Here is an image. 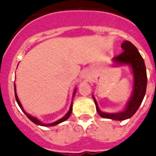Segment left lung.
<instances>
[{
    "label": "left lung",
    "mask_w": 156,
    "mask_h": 156,
    "mask_svg": "<svg viewBox=\"0 0 156 156\" xmlns=\"http://www.w3.org/2000/svg\"><path fill=\"white\" fill-rule=\"evenodd\" d=\"M123 51L112 58L115 66L129 65L133 75V90L123 111L115 113H106L98 108V103L93 96L96 109L99 115L105 119L113 120H125L133 116L137 111L144 99L147 87V73L143 58L134 45L128 41L121 44Z\"/></svg>",
    "instance_id": "8db88e82"
}]
</instances>
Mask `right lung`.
<instances>
[{
    "instance_id": "obj_1",
    "label": "right lung",
    "mask_w": 156,
    "mask_h": 156,
    "mask_svg": "<svg viewBox=\"0 0 156 156\" xmlns=\"http://www.w3.org/2000/svg\"><path fill=\"white\" fill-rule=\"evenodd\" d=\"M14 87H15V96H16V101H17L18 105H19V107L21 108V109L23 110V112H24V113L26 114V115H27V116L28 117L29 119H30V120L32 121V122H34L35 124L40 125V126H55V125H58V124H59V123H61V122H64V121H66V119H68L70 115H71L72 111H73V101H72V103H71V105H70L69 110L68 112H67V113L66 114V115H65V116H63L62 118V119H58V120L55 121V122H51V123H44V122H41V121H40L38 119L35 118V117H34V116H32V115H30V114L27 113V112L24 111V109H23V106H22L21 103H20V101H19V98H18V96H17V94H16V84H14ZM76 92V88H75V90H74V92H73V97H74V95H75Z\"/></svg>"
}]
</instances>
